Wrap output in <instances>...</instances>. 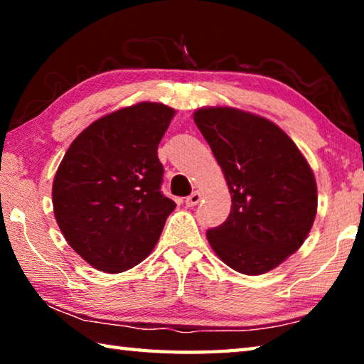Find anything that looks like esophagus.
Listing matches in <instances>:
<instances>
[{"instance_id": "34e87169", "label": "esophagus", "mask_w": 364, "mask_h": 364, "mask_svg": "<svg viewBox=\"0 0 364 364\" xmlns=\"http://www.w3.org/2000/svg\"><path fill=\"white\" fill-rule=\"evenodd\" d=\"M200 199H202V194L199 193V191H194L193 194H191L189 197H186V200H184V202H186L188 207H194V205L199 204Z\"/></svg>"}]
</instances>
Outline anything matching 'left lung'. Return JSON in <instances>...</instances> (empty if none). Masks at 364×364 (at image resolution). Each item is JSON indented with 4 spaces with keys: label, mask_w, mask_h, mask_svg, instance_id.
Masks as SVG:
<instances>
[{
    "label": "left lung",
    "mask_w": 364,
    "mask_h": 364,
    "mask_svg": "<svg viewBox=\"0 0 364 364\" xmlns=\"http://www.w3.org/2000/svg\"><path fill=\"white\" fill-rule=\"evenodd\" d=\"M194 122L223 170L231 212L207 230L215 254L242 274L268 273L300 249L316 217L315 175L273 122L234 107H202Z\"/></svg>",
    "instance_id": "obj_1"
}]
</instances>
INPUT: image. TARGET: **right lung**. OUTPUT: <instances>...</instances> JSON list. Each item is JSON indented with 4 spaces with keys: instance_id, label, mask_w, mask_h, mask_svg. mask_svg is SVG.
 Returning <instances> with one entry per match:
<instances>
[{
    "instance_id": "add662e5",
    "label": "right lung",
    "mask_w": 364,
    "mask_h": 364,
    "mask_svg": "<svg viewBox=\"0 0 364 364\" xmlns=\"http://www.w3.org/2000/svg\"><path fill=\"white\" fill-rule=\"evenodd\" d=\"M175 110L139 102L73 139L53 183L54 217L70 247L104 273L136 267L156 247L176 204L160 191V139Z\"/></svg>"
}]
</instances>
